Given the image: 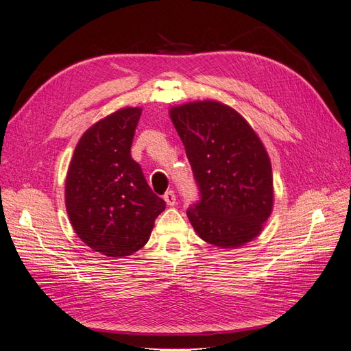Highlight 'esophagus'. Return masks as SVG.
Here are the masks:
<instances>
[{
    "label": "esophagus",
    "mask_w": 351,
    "mask_h": 351,
    "mask_svg": "<svg viewBox=\"0 0 351 351\" xmlns=\"http://www.w3.org/2000/svg\"><path fill=\"white\" fill-rule=\"evenodd\" d=\"M164 200H165V204L168 205V206H174L176 205V193L173 192V190H169V192H167L165 195H164Z\"/></svg>",
    "instance_id": "1"
}]
</instances>
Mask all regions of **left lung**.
Instances as JSON below:
<instances>
[{"label": "left lung", "mask_w": 351, "mask_h": 351, "mask_svg": "<svg viewBox=\"0 0 351 351\" xmlns=\"http://www.w3.org/2000/svg\"><path fill=\"white\" fill-rule=\"evenodd\" d=\"M200 190L187 210L196 234L221 249L256 239L274 208V178L267 147L244 117L214 99L168 110Z\"/></svg>", "instance_id": "obj_1"}]
</instances>
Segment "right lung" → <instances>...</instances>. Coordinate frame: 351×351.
<instances>
[{"mask_svg": "<svg viewBox=\"0 0 351 351\" xmlns=\"http://www.w3.org/2000/svg\"><path fill=\"white\" fill-rule=\"evenodd\" d=\"M141 114V107H125L92 124L79 139L66 176V209L74 232L112 259L142 249L165 209L130 155Z\"/></svg>", "mask_w": 351, "mask_h": 351, "instance_id": "1", "label": "right lung"}]
</instances>
